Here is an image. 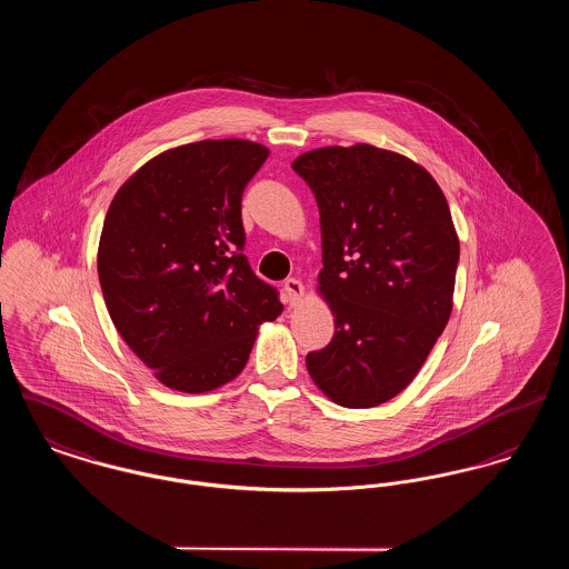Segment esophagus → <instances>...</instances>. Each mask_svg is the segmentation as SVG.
Instances as JSON below:
<instances>
[{
  "label": "esophagus",
  "mask_w": 569,
  "mask_h": 569,
  "mask_svg": "<svg viewBox=\"0 0 569 569\" xmlns=\"http://www.w3.org/2000/svg\"><path fill=\"white\" fill-rule=\"evenodd\" d=\"M283 290H286V297H288V302L295 307L298 300L302 298L305 295V288H302V283L295 279V277H290V279H286L283 281Z\"/></svg>",
  "instance_id": "obj_1"
}]
</instances>
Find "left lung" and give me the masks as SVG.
<instances>
[{
  "instance_id": "left-lung-1",
  "label": "left lung",
  "mask_w": 569,
  "mask_h": 569,
  "mask_svg": "<svg viewBox=\"0 0 569 569\" xmlns=\"http://www.w3.org/2000/svg\"><path fill=\"white\" fill-rule=\"evenodd\" d=\"M292 168L320 209L318 292L335 316L307 371L337 406L386 403L452 313L460 249L448 200L420 163L365 142L307 151Z\"/></svg>"
}]
</instances>
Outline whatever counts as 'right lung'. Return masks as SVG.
<instances>
[{
	"instance_id": "add662e5",
	"label": "right lung",
	"mask_w": 569,
	"mask_h": 569,
	"mask_svg": "<svg viewBox=\"0 0 569 569\" xmlns=\"http://www.w3.org/2000/svg\"><path fill=\"white\" fill-rule=\"evenodd\" d=\"M267 158L241 138L191 142L138 168L110 202L98 247L110 320L172 390L232 381L258 326L283 311L243 253L241 198Z\"/></svg>"
}]
</instances>
